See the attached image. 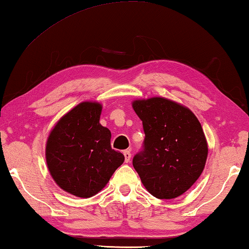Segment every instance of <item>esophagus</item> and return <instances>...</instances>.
Instances as JSON below:
<instances>
[{"label":"esophagus","mask_w":249,"mask_h":249,"mask_svg":"<svg viewBox=\"0 0 249 249\" xmlns=\"http://www.w3.org/2000/svg\"><path fill=\"white\" fill-rule=\"evenodd\" d=\"M123 154H124V157H125V162H129L130 157H132V154H130V151L129 150H124Z\"/></svg>","instance_id":"esophagus-1"}]
</instances>
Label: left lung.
I'll use <instances>...</instances> for the list:
<instances>
[{"label": "left lung", "instance_id": "left-lung-1", "mask_svg": "<svg viewBox=\"0 0 249 249\" xmlns=\"http://www.w3.org/2000/svg\"><path fill=\"white\" fill-rule=\"evenodd\" d=\"M133 108L142 122V149L133 166L150 195L175 199L191 188L204 169L208 144L190 109L163 98L137 100Z\"/></svg>", "mask_w": 249, "mask_h": 249}]
</instances>
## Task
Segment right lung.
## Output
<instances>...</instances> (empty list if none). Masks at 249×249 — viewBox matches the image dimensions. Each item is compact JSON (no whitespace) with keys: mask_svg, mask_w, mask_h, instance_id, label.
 <instances>
[{"mask_svg":"<svg viewBox=\"0 0 249 249\" xmlns=\"http://www.w3.org/2000/svg\"><path fill=\"white\" fill-rule=\"evenodd\" d=\"M101 104L82 102L62 116L50 132L46 161L62 190L90 197L102 190L124 155L112 149L111 132L100 124Z\"/></svg>","mask_w":249,"mask_h":249,"instance_id":"right-lung-1","label":"right lung"}]
</instances>
